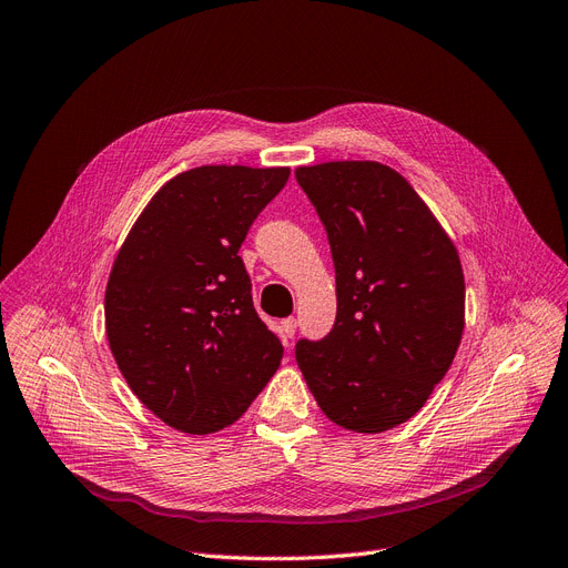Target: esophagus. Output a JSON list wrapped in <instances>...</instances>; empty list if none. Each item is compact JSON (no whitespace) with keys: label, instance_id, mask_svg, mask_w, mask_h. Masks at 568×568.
Returning <instances> with one entry per match:
<instances>
[{"label":"esophagus","instance_id":"obj_1","mask_svg":"<svg viewBox=\"0 0 568 568\" xmlns=\"http://www.w3.org/2000/svg\"><path fill=\"white\" fill-rule=\"evenodd\" d=\"M294 332H297V320H294V317L283 320V323H281V336H283V341H285V343H290V341H292Z\"/></svg>","mask_w":568,"mask_h":568}]
</instances>
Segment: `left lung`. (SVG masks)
I'll use <instances>...</instances> for the list:
<instances>
[{"mask_svg": "<svg viewBox=\"0 0 568 568\" xmlns=\"http://www.w3.org/2000/svg\"><path fill=\"white\" fill-rule=\"evenodd\" d=\"M327 230L336 323L300 341L320 410L357 434L399 427L448 374L464 332V271L448 232L413 185L374 160L297 166Z\"/></svg>", "mask_w": 568, "mask_h": 568, "instance_id": "obj_1", "label": "left lung"}]
</instances>
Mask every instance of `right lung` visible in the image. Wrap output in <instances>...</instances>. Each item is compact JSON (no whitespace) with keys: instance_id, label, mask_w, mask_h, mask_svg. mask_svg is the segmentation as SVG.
<instances>
[{"instance_id":"right-lung-1","label":"right lung","mask_w":568,"mask_h":568,"mask_svg":"<svg viewBox=\"0 0 568 568\" xmlns=\"http://www.w3.org/2000/svg\"><path fill=\"white\" fill-rule=\"evenodd\" d=\"M290 166L206 164L166 181L113 260L106 338L136 399L204 436L248 410L283 357L260 320L239 248Z\"/></svg>"}]
</instances>
